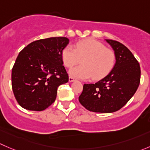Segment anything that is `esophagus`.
Masks as SVG:
<instances>
[{
	"mask_svg": "<svg viewBox=\"0 0 150 150\" xmlns=\"http://www.w3.org/2000/svg\"><path fill=\"white\" fill-rule=\"evenodd\" d=\"M68 80H69L70 82H74V81H75V79H74V77H72V76H70L69 79H68Z\"/></svg>",
	"mask_w": 150,
	"mask_h": 150,
	"instance_id": "obj_1",
	"label": "esophagus"
}]
</instances>
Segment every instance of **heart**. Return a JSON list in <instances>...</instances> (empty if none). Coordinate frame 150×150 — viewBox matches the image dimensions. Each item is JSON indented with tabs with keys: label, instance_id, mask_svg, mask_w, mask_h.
<instances>
[{
	"label": "heart",
	"instance_id": "heart-1",
	"mask_svg": "<svg viewBox=\"0 0 150 150\" xmlns=\"http://www.w3.org/2000/svg\"><path fill=\"white\" fill-rule=\"evenodd\" d=\"M62 59L67 68H72L82 59V65L70 70L71 76L80 79H99L112 69L115 55L99 41L86 39L78 42L74 48L70 45L65 46L62 51Z\"/></svg>",
	"mask_w": 150,
	"mask_h": 150
}]
</instances>
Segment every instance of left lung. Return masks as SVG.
I'll list each match as a JSON object with an SVG mask.
<instances>
[{
	"label": "left lung",
	"mask_w": 150,
	"mask_h": 150,
	"mask_svg": "<svg viewBox=\"0 0 150 150\" xmlns=\"http://www.w3.org/2000/svg\"><path fill=\"white\" fill-rule=\"evenodd\" d=\"M113 49L115 63L110 72L94 84H85L79 101L95 112H113L123 108L138 89L140 65L130 51L118 41L105 40Z\"/></svg>",
	"instance_id": "1"
}]
</instances>
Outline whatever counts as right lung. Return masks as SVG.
Returning a JSON list of instances; mask_svg holds the SVG:
<instances>
[{"label":"right lung","instance_id":"add662e5","mask_svg":"<svg viewBox=\"0 0 150 150\" xmlns=\"http://www.w3.org/2000/svg\"><path fill=\"white\" fill-rule=\"evenodd\" d=\"M67 38L34 41L19 53L12 71V86L17 102L24 109L42 111L54 103L57 88L68 82L62 51Z\"/></svg>","mask_w":150,"mask_h":150}]
</instances>
